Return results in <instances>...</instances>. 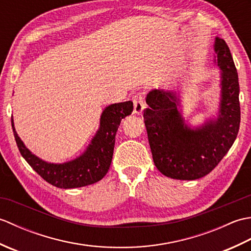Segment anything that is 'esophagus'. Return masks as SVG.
<instances>
[{"instance_id":"obj_1","label":"esophagus","mask_w":251,"mask_h":251,"mask_svg":"<svg viewBox=\"0 0 251 251\" xmlns=\"http://www.w3.org/2000/svg\"><path fill=\"white\" fill-rule=\"evenodd\" d=\"M132 101H134V112L136 114H141L145 109V99L142 93H137L132 96Z\"/></svg>"}]
</instances>
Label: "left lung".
Masks as SVG:
<instances>
[{
	"label": "left lung",
	"instance_id": "left-lung-1",
	"mask_svg": "<svg viewBox=\"0 0 251 251\" xmlns=\"http://www.w3.org/2000/svg\"><path fill=\"white\" fill-rule=\"evenodd\" d=\"M217 63L221 72L219 116L201 128L191 129L177 110L172 92L154 89L147 96L149 108L143 111L148 139L156 168L166 177L195 180L205 177L235 141L239 123L238 75L230 49L225 40L215 43Z\"/></svg>",
	"mask_w": 251,
	"mask_h": 251
}]
</instances>
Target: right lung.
Wrapping results in <instances>:
<instances>
[{"instance_id":"add662e5","label":"right lung","mask_w":251,"mask_h":251,"mask_svg":"<svg viewBox=\"0 0 251 251\" xmlns=\"http://www.w3.org/2000/svg\"><path fill=\"white\" fill-rule=\"evenodd\" d=\"M134 104L131 101L109 105L102 112L100 128L86 152L74 161L65 164H50L33 155L20 140L15 130L14 137L21 155L30 166L47 182L61 189L81 188L102 179L108 173L113 156L115 135L122 119L131 114Z\"/></svg>"}]
</instances>
